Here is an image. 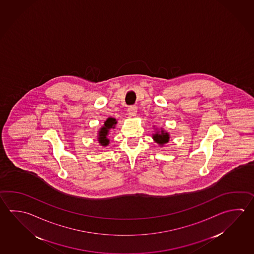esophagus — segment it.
I'll list each match as a JSON object with an SVG mask.
<instances>
[{
	"label": "esophagus",
	"mask_w": 254,
	"mask_h": 254,
	"mask_svg": "<svg viewBox=\"0 0 254 254\" xmlns=\"http://www.w3.org/2000/svg\"><path fill=\"white\" fill-rule=\"evenodd\" d=\"M137 110H138V107L136 106H129L128 108V113L130 116H135L137 114Z\"/></svg>",
	"instance_id": "34e87169"
}]
</instances>
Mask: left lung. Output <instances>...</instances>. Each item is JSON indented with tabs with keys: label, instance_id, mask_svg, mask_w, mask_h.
I'll use <instances>...</instances> for the list:
<instances>
[{
	"label": "left lung",
	"instance_id": "8db88e82",
	"mask_svg": "<svg viewBox=\"0 0 254 254\" xmlns=\"http://www.w3.org/2000/svg\"><path fill=\"white\" fill-rule=\"evenodd\" d=\"M153 138L155 139V141L157 143L160 144V145H164V144L168 142L169 140V134L167 132H165V130H161V133L154 134Z\"/></svg>",
	"mask_w": 254,
	"mask_h": 254
}]
</instances>
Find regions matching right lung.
I'll return each mask as SVG.
<instances>
[{
  "label": "right lung",
  "mask_w": 254,
  "mask_h": 254,
  "mask_svg": "<svg viewBox=\"0 0 254 254\" xmlns=\"http://www.w3.org/2000/svg\"><path fill=\"white\" fill-rule=\"evenodd\" d=\"M116 125V121L115 118H108L105 122V125L99 130L98 138H97L99 140V143L101 144L102 146H107L109 143V139L107 138V134L109 132V129L115 128V125Z\"/></svg>",
  "instance_id": "obj_1"
}]
</instances>
